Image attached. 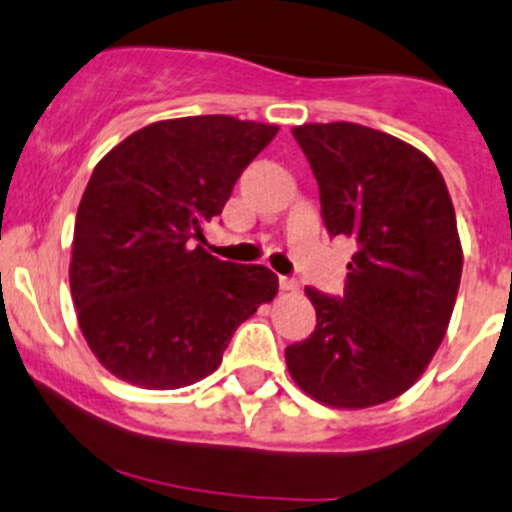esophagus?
Returning a JSON list of instances; mask_svg holds the SVG:
<instances>
[{
    "label": "esophagus",
    "instance_id": "1",
    "mask_svg": "<svg viewBox=\"0 0 512 512\" xmlns=\"http://www.w3.org/2000/svg\"><path fill=\"white\" fill-rule=\"evenodd\" d=\"M278 288H281V291H293V288H296V278L281 276L278 278Z\"/></svg>",
    "mask_w": 512,
    "mask_h": 512
}]
</instances>
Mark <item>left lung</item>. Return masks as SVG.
Segmentation results:
<instances>
[{
	"label": "left lung",
	"mask_w": 512,
	"mask_h": 512,
	"mask_svg": "<svg viewBox=\"0 0 512 512\" xmlns=\"http://www.w3.org/2000/svg\"><path fill=\"white\" fill-rule=\"evenodd\" d=\"M321 191L331 236H348L341 298L308 286L316 331L286 348L303 393L333 408L406 393L438 351L463 271L453 201L416 146L351 121L293 129Z\"/></svg>",
	"instance_id": "8db88e82"
}]
</instances>
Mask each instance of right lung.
<instances>
[{
    "mask_svg": "<svg viewBox=\"0 0 512 512\" xmlns=\"http://www.w3.org/2000/svg\"><path fill=\"white\" fill-rule=\"evenodd\" d=\"M276 134L224 114L184 116L134 131L96 164L74 224L69 286L86 343L116 378L151 391L191 386L273 301L271 268L219 261L201 241Z\"/></svg>",
    "mask_w": 512,
    "mask_h": 512,
    "instance_id": "1",
    "label": "right lung"
}]
</instances>
